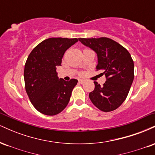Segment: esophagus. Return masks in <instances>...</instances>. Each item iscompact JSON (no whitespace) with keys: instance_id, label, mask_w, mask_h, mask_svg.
<instances>
[{"instance_id":"1","label":"esophagus","mask_w":155,"mask_h":155,"mask_svg":"<svg viewBox=\"0 0 155 155\" xmlns=\"http://www.w3.org/2000/svg\"><path fill=\"white\" fill-rule=\"evenodd\" d=\"M84 81H85V80H84V79H79V82L81 83V84H83L84 82Z\"/></svg>"}]
</instances>
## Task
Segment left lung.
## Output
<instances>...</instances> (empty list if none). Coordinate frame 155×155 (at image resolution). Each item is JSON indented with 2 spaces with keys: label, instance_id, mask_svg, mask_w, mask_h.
<instances>
[{
  "label": "left lung",
  "instance_id": "left-lung-1",
  "mask_svg": "<svg viewBox=\"0 0 155 155\" xmlns=\"http://www.w3.org/2000/svg\"><path fill=\"white\" fill-rule=\"evenodd\" d=\"M79 41L97 54L96 68L106 79L103 86L94 81L95 89L89 94L90 101L102 111L117 109L125 101L134 79V63L130 54L108 38H80Z\"/></svg>",
  "mask_w": 155,
  "mask_h": 155
}]
</instances>
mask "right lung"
<instances>
[{"label":"right lung","instance_id":"right-lung-1","mask_svg":"<svg viewBox=\"0 0 155 155\" xmlns=\"http://www.w3.org/2000/svg\"><path fill=\"white\" fill-rule=\"evenodd\" d=\"M77 38H50L32 50L24 70L26 92L35 109L48 116L59 114L67 106L78 80L59 79L56 69L64 53Z\"/></svg>","mask_w":155,"mask_h":155}]
</instances>
